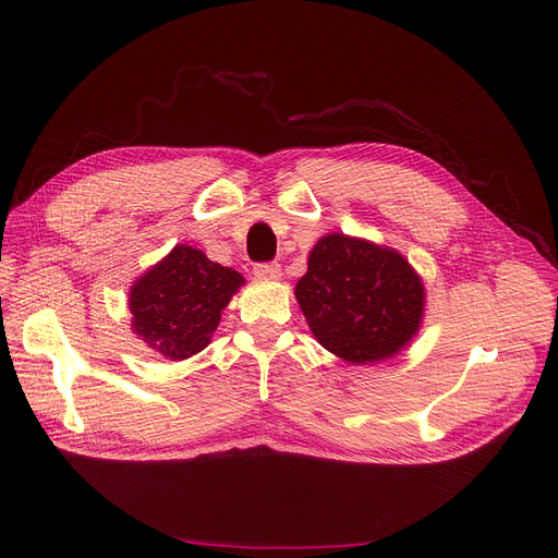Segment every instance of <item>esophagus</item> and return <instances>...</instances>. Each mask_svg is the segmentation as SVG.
I'll list each match as a JSON object with an SVG mask.
<instances>
[{
  "mask_svg": "<svg viewBox=\"0 0 558 558\" xmlns=\"http://www.w3.org/2000/svg\"><path fill=\"white\" fill-rule=\"evenodd\" d=\"M253 275H256L258 279H279L281 265L279 263H258V265H253Z\"/></svg>",
  "mask_w": 558,
  "mask_h": 558,
  "instance_id": "34e87169",
  "label": "esophagus"
}]
</instances>
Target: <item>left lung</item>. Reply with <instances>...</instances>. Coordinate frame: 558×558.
<instances>
[{
    "label": "left lung",
    "instance_id": "8db88e82",
    "mask_svg": "<svg viewBox=\"0 0 558 558\" xmlns=\"http://www.w3.org/2000/svg\"><path fill=\"white\" fill-rule=\"evenodd\" d=\"M295 298L320 347L347 363L391 359L424 316V283L410 263L340 232L316 242Z\"/></svg>",
    "mask_w": 558,
    "mask_h": 558
}]
</instances>
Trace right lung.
Segmentation results:
<instances>
[{"instance_id":"right-lung-1","label":"right lung","mask_w":558,"mask_h":558,"mask_svg":"<svg viewBox=\"0 0 558 558\" xmlns=\"http://www.w3.org/2000/svg\"><path fill=\"white\" fill-rule=\"evenodd\" d=\"M242 283L240 272L209 260L202 251L174 246L132 286V328L162 356L191 359L209 344L221 312Z\"/></svg>"}]
</instances>
